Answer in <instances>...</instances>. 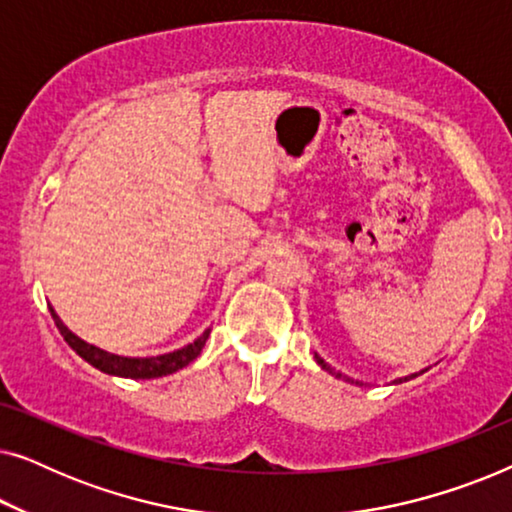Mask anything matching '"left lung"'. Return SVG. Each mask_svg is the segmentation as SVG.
<instances>
[{"mask_svg":"<svg viewBox=\"0 0 512 512\" xmlns=\"http://www.w3.org/2000/svg\"><path fill=\"white\" fill-rule=\"evenodd\" d=\"M314 359H317V363H319V366H321V368H324V370H328V373H335V370H333L331 366H328V363H326L324 359H321V356H314ZM422 373H424V370H422ZM422 373H417V375H422ZM417 375L403 377V380H396V382H405V380H412V377H417ZM335 377H345V375H342V373H335ZM347 382H354V380H349V377H347ZM356 384H359V382H356Z\"/></svg>","mask_w":512,"mask_h":512,"instance_id":"1","label":"left lung"}]
</instances>
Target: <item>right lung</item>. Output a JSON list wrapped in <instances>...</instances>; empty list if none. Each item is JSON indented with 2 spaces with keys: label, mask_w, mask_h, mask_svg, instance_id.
Returning a JSON list of instances; mask_svg holds the SVG:
<instances>
[{
  "label": "right lung",
  "mask_w": 512,
  "mask_h": 512,
  "mask_svg": "<svg viewBox=\"0 0 512 512\" xmlns=\"http://www.w3.org/2000/svg\"><path fill=\"white\" fill-rule=\"evenodd\" d=\"M48 310H51L53 321H55V326H58V331L62 333V338L67 340V345L72 347L83 361H88L90 366H95L97 370H102V373H107V375L132 377V380H151V377H163V375L177 373V370L188 366V363H191L195 356L202 352V347H205V342L209 338V328H207V331L202 333L198 340H193L191 345L177 349V352H170L163 356H151V359H128V356L109 354L100 347L88 345V342L76 338V335L69 331L65 324H62L58 314L53 312V307H48Z\"/></svg>",
  "instance_id": "add662e5"
}]
</instances>
